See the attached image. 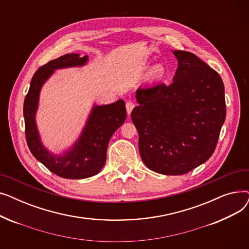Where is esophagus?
Returning <instances> with one entry per match:
<instances>
[{
	"instance_id": "34e87169",
	"label": "esophagus",
	"mask_w": 249,
	"mask_h": 249,
	"mask_svg": "<svg viewBox=\"0 0 249 249\" xmlns=\"http://www.w3.org/2000/svg\"><path fill=\"white\" fill-rule=\"evenodd\" d=\"M134 107H135V104H134L133 102L128 101V102L126 103V110H127V114H128V115L131 114V112H132V110H133Z\"/></svg>"
}]
</instances>
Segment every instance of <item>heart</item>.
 Here are the masks:
<instances>
[{
    "mask_svg": "<svg viewBox=\"0 0 249 249\" xmlns=\"http://www.w3.org/2000/svg\"><path fill=\"white\" fill-rule=\"evenodd\" d=\"M165 73V71H164V68L162 67V65H155V67H153L150 71H149V80L151 81H156V80H160V78H161Z\"/></svg>",
    "mask_w": 249,
    "mask_h": 249,
    "instance_id": "1",
    "label": "heart"
}]
</instances>
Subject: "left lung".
Masks as SVG:
<instances>
[{"label":"left lung","mask_w":249,"mask_h":249,"mask_svg":"<svg viewBox=\"0 0 249 249\" xmlns=\"http://www.w3.org/2000/svg\"><path fill=\"white\" fill-rule=\"evenodd\" d=\"M173 84L136 90L131 112L142 161L151 171L185 175L211 158L226 117L224 85L198 56L175 50Z\"/></svg>","instance_id":"obj_1"}]
</instances>
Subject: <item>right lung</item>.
Returning a JSON list of instances; mask_svg holds the SVG:
<instances>
[{
    "label": "right lung",
    "mask_w": 249,
    "mask_h": 249,
    "mask_svg": "<svg viewBox=\"0 0 249 249\" xmlns=\"http://www.w3.org/2000/svg\"><path fill=\"white\" fill-rule=\"evenodd\" d=\"M87 61V55L81 57L80 54L69 53L42 65L34 73L24 101L25 135L31 153L51 173L63 178L81 179L97 175L106 162L107 147L112 135L127 116L123 100L103 106L95 105L80 138L69 151L54 155L43 146L35 122L43 84L55 70L82 67Z\"/></svg>",
    "instance_id": "1"
}]
</instances>
